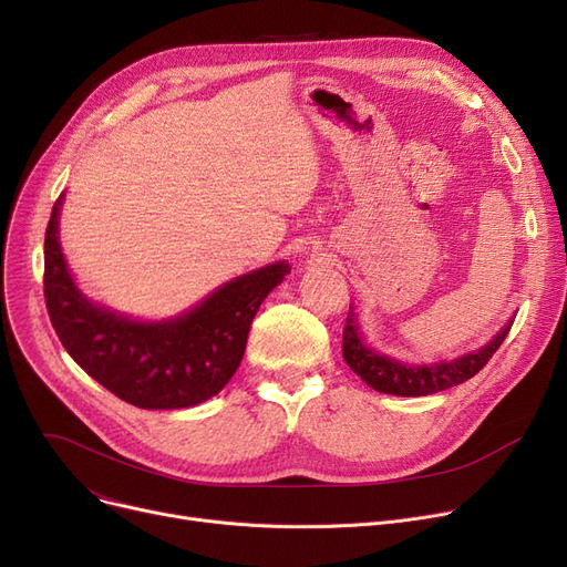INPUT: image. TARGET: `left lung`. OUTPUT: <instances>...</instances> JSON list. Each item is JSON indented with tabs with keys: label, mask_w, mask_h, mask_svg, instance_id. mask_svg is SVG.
Segmentation results:
<instances>
[{
	"label": "left lung",
	"mask_w": 567,
	"mask_h": 567,
	"mask_svg": "<svg viewBox=\"0 0 567 567\" xmlns=\"http://www.w3.org/2000/svg\"><path fill=\"white\" fill-rule=\"evenodd\" d=\"M509 327L512 319L494 340H488V344H484L482 350L463 354L454 361H440L431 365H405L368 348L359 336L357 317L354 310L350 308L342 329V357L352 371L375 391L393 393V396H429V393L445 391L477 375L507 338Z\"/></svg>",
	"instance_id": "1"
}]
</instances>
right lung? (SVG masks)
<instances>
[{"instance_id":"add662e5","label":"right lung","mask_w":567,"mask_h":567,"mask_svg":"<svg viewBox=\"0 0 567 567\" xmlns=\"http://www.w3.org/2000/svg\"><path fill=\"white\" fill-rule=\"evenodd\" d=\"M60 206L62 196L45 229L43 297L71 359L117 399L143 410L192 408L223 391L240 365L261 301L289 266L278 261L240 276L176 319L134 322L94 306L73 285L58 236Z\"/></svg>"}]
</instances>
